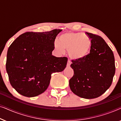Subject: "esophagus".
<instances>
[{"instance_id": "obj_1", "label": "esophagus", "mask_w": 121, "mask_h": 121, "mask_svg": "<svg viewBox=\"0 0 121 121\" xmlns=\"http://www.w3.org/2000/svg\"><path fill=\"white\" fill-rule=\"evenodd\" d=\"M70 64H71V62H70V61L69 60H68V63H67V67H70Z\"/></svg>"}]
</instances>
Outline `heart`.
Segmentation results:
<instances>
[{"mask_svg":"<svg viewBox=\"0 0 121 121\" xmlns=\"http://www.w3.org/2000/svg\"><path fill=\"white\" fill-rule=\"evenodd\" d=\"M84 37L88 41L83 39ZM54 46L58 52L63 53L65 49L69 50V56L73 60H81L88 55L91 48V42L86 36L80 33L68 32L59 37L54 42Z\"/></svg>","mask_w":121,"mask_h":121,"instance_id":"1","label":"heart"}]
</instances>
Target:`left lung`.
<instances>
[{
    "mask_svg": "<svg viewBox=\"0 0 121 121\" xmlns=\"http://www.w3.org/2000/svg\"><path fill=\"white\" fill-rule=\"evenodd\" d=\"M91 39L90 53L81 60H73L74 75L69 80L72 91L82 98L100 96L111 85L115 74L113 52L100 36L86 32Z\"/></svg>",
    "mask_w": 121,
    "mask_h": 121,
    "instance_id": "obj_1",
    "label": "left lung"
}]
</instances>
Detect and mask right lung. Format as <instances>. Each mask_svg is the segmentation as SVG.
I'll use <instances>...</instances> for the list:
<instances>
[{"instance_id":"add662e5","label":"right lung","mask_w":121,"mask_h":121,"mask_svg":"<svg viewBox=\"0 0 121 121\" xmlns=\"http://www.w3.org/2000/svg\"><path fill=\"white\" fill-rule=\"evenodd\" d=\"M62 30L25 32L10 46L6 70L18 93L29 97L40 95L48 87L51 74L65 68L67 58L56 57L52 53L56 36Z\"/></svg>"}]
</instances>
